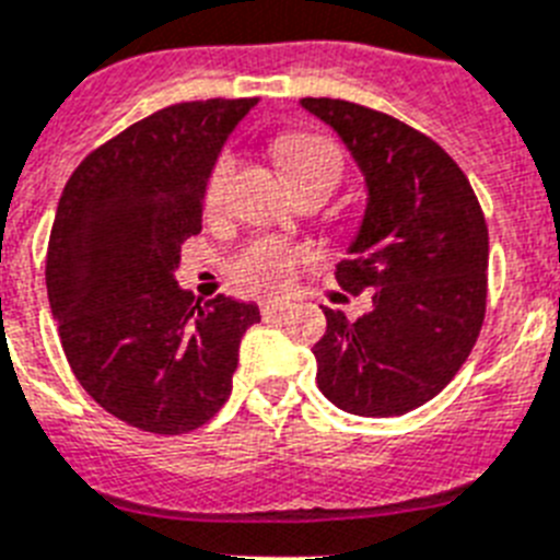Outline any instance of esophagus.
<instances>
[{
	"label": "esophagus",
	"instance_id": "34e87169",
	"mask_svg": "<svg viewBox=\"0 0 560 560\" xmlns=\"http://www.w3.org/2000/svg\"><path fill=\"white\" fill-rule=\"evenodd\" d=\"M285 303H262L260 306V314L266 317V320H271V317H277V314H283Z\"/></svg>",
	"mask_w": 560,
	"mask_h": 560
}]
</instances>
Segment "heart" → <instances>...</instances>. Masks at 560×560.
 I'll return each mask as SVG.
<instances>
[{
	"mask_svg": "<svg viewBox=\"0 0 560 560\" xmlns=\"http://www.w3.org/2000/svg\"><path fill=\"white\" fill-rule=\"evenodd\" d=\"M277 154H280L283 171L298 188L320 183V186H329L331 191L343 177V154L323 133H285V137L277 140ZM234 168H237V154L231 148H225V151L217 154L214 165L208 171V208L223 206L225 188H229ZM300 260H303V254L298 248H291L289 243H283V240L260 237L231 260L229 275L240 289L252 291V294H280V291L289 289Z\"/></svg>",
	"mask_w": 560,
	"mask_h": 560,
	"instance_id": "obj_1",
	"label": "heart"
}]
</instances>
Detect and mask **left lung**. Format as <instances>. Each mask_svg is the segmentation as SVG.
Wrapping results in <instances>:
<instances>
[{"mask_svg":"<svg viewBox=\"0 0 560 560\" xmlns=\"http://www.w3.org/2000/svg\"><path fill=\"white\" fill-rule=\"evenodd\" d=\"M300 105L335 128L366 183V208L337 262L340 289H372L358 320L323 308L317 386L337 409L395 418L423 406L464 366L487 312L489 234L469 179L435 140L346 103Z\"/></svg>","mask_w":560,"mask_h":560,"instance_id":"8db88e82","label":"left lung"}]
</instances>
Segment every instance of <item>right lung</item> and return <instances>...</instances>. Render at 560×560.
Masks as SVG:
<instances>
[{"label":"right lung","mask_w":560,"mask_h":560,"mask_svg":"<svg viewBox=\"0 0 560 560\" xmlns=\"http://www.w3.org/2000/svg\"><path fill=\"white\" fill-rule=\"evenodd\" d=\"M257 100L179 103L133 122L73 171L59 197L45 285L65 358L114 418L183 435L231 395L260 308L179 289V246L202 231L208 171Z\"/></svg>","instance_id":"right-lung-1"}]
</instances>
